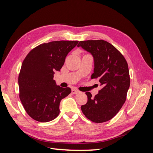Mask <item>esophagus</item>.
Segmentation results:
<instances>
[{"instance_id": "34e87169", "label": "esophagus", "mask_w": 153, "mask_h": 153, "mask_svg": "<svg viewBox=\"0 0 153 153\" xmlns=\"http://www.w3.org/2000/svg\"><path fill=\"white\" fill-rule=\"evenodd\" d=\"M71 92H72L73 94H75L78 93V92H79V91L77 90V89H72V91H71Z\"/></svg>"}]
</instances>
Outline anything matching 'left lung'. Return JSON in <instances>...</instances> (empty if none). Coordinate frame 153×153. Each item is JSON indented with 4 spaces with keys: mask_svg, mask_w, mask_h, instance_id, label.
Segmentation results:
<instances>
[{
    "mask_svg": "<svg viewBox=\"0 0 153 153\" xmlns=\"http://www.w3.org/2000/svg\"><path fill=\"white\" fill-rule=\"evenodd\" d=\"M94 58V68L91 78H98L103 88L92 98L85 92L87 102L81 106L90 121L101 123L112 119L122 108L130 85L128 63L121 52L104 40L81 41L77 45Z\"/></svg>",
    "mask_w": 153,
    "mask_h": 153,
    "instance_id": "left-lung-1",
    "label": "left lung"
}]
</instances>
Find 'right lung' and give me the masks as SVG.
Listing matches in <instances>:
<instances>
[{
	"label": "right lung",
	"instance_id": "1",
	"mask_svg": "<svg viewBox=\"0 0 153 153\" xmlns=\"http://www.w3.org/2000/svg\"><path fill=\"white\" fill-rule=\"evenodd\" d=\"M78 41H55L39 45L27 54L18 76L20 99L26 112L37 121L46 123L56 118L61 101L71 93L53 80L68 53Z\"/></svg>",
	"mask_w": 153,
	"mask_h": 153
}]
</instances>
